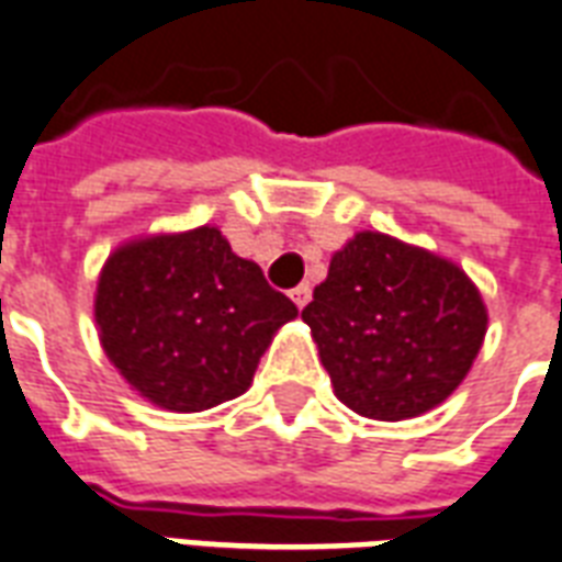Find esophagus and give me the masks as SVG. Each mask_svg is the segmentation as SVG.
<instances>
[{"instance_id": "1", "label": "esophagus", "mask_w": 562, "mask_h": 562, "mask_svg": "<svg viewBox=\"0 0 562 562\" xmlns=\"http://www.w3.org/2000/svg\"><path fill=\"white\" fill-rule=\"evenodd\" d=\"M291 300H294V306H297V310H303V306H306V303L312 300L310 282H300L297 289H291Z\"/></svg>"}]
</instances>
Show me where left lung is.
Returning <instances> with one entry per match:
<instances>
[{
    "label": "left lung",
    "mask_w": 562,
    "mask_h": 562,
    "mask_svg": "<svg viewBox=\"0 0 562 562\" xmlns=\"http://www.w3.org/2000/svg\"><path fill=\"white\" fill-rule=\"evenodd\" d=\"M336 397L376 422L427 413L465 380L486 306L457 265L383 233H357L303 310Z\"/></svg>",
    "instance_id": "1"
}]
</instances>
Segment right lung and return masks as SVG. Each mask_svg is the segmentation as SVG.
Listing matches in <instances>:
<instances>
[{
  "label": "right lung",
  "instance_id": "right-lung-1",
  "mask_svg": "<svg viewBox=\"0 0 562 562\" xmlns=\"http://www.w3.org/2000/svg\"><path fill=\"white\" fill-rule=\"evenodd\" d=\"M93 318L111 366L170 413L244 395L273 333L297 306L217 226L149 235L102 265Z\"/></svg>",
  "mask_w": 562,
  "mask_h": 562
}]
</instances>
